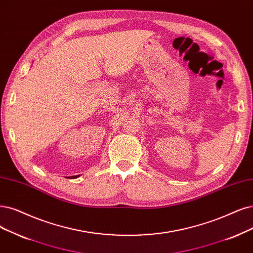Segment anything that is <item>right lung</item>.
I'll use <instances>...</instances> for the list:
<instances>
[{
    "mask_svg": "<svg viewBox=\"0 0 253 253\" xmlns=\"http://www.w3.org/2000/svg\"><path fill=\"white\" fill-rule=\"evenodd\" d=\"M78 176H79V175H78ZM78 176H71L70 178H76V177H78Z\"/></svg>",
    "mask_w": 253,
    "mask_h": 253,
    "instance_id": "1",
    "label": "right lung"
}]
</instances>
